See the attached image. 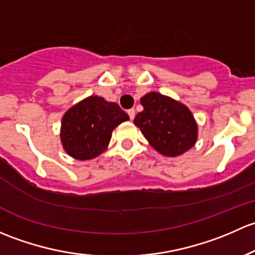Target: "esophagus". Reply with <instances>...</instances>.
Wrapping results in <instances>:
<instances>
[{
    "instance_id": "esophagus-1",
    "label": "esophagus",
    "mask_w": 255,
    "mask_h": 255,
    "mask_svg": "<svg viewBox=\"0 0 255 255\" xmlns=\"http://www.w3.org/2000/svg\"><path fill=\"white\" fill-rule=\"evenodd\" d=\"M128 117H130V120H133V118H135V110L128 109Z\"/></svg>"
}]
</instances>
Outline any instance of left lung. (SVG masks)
<instances>
[{
	"instance_id": "obj_1",
	"label": "left lung",
	"mask_w": 255,
	"mask_h": 255,
	"mask_svg": "<svg viewBox=\"0 0 255 255\" xmlns=\"http://www.w3.org/2000/svg\"><path fill=\"white\" fill-rule=\"evenodd\" d=\"M141 104L133 123L156 151L175 157L195 145L198 125L188 107L157 92L143 96Z\"/></svg>"
}]
</instances>
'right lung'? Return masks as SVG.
<instances>
[{
	"label": "right lung",
	"instance_id": "obj_1",
	"mask_svg": "<svg viewBox=\"0 0 255 255\" xmlns=\"http://www.w3.org/2000/svg\"><path fill=\"white\" fill-rule=\"evenodd\" d=\"M127 120L128 115L117 103L91 96L62 117L61 143L75 159L96 158L108 147L113 130Z\"/></svg>",
	"mask_w": 255,
	"mask_h": 255
}]
</instances>
